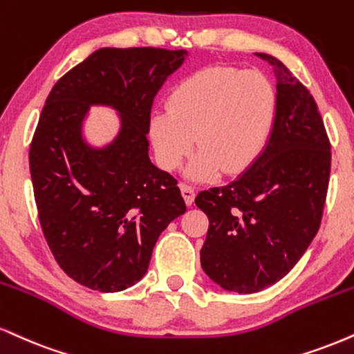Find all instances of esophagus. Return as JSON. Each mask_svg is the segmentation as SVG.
Masks as SVG:
<instances>
[{
  "label": "esophagus",
  "mask_w": 354,
  "mask_h": 354,
  "mask_svg": "<svg viewBox=\"0 0 354 354\" xmlns=\"http://www.w3.org/2000/svg\"><path fill=\"white\" fill-rule=\"evenodd\" d=\"M181 193H183V198H185L186 204H188V206H191V204L194 203L196 189L193 188V186H189V185H185V183H183V185H181Z\"/></svg>",
  "instance_id": "esophagus-1"
}]
</instances>
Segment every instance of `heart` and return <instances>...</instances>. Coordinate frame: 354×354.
Returning <instances> with one entry per match:
<instances>
[{
    "label": "heart",
    "mask_w": 354,
    "mask_h": 354,
    "mask_svg": "<svg viewBox=\"0 0 354 354\" xmlns=\"http://www.w3.org/2000/svg\"><path fill=\"white\" fill-rule=\"evenodd\" d=\"M277 118V92L252 71L206 67L180 80L168 109L150 115V138L165 169H176L199 147L186 174L207 180L221 169L241 173L259 160Z\"/></svg>",
    "instance_id": "1"
}]
</instances>
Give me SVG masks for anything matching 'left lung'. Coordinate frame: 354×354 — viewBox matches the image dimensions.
<instances>
[{
    "label": "left lung",
    "instance_id": "left-lung-1",
    "mask_svg": "<svg viewBox=\"0 0 354 354\" xmlns=\"http://www.w3.org/2000/svg\"><path fill=\"white\" fill-rule=\"evenodd\" d=\"M277 118L266 150L236 180L201 191L209 219L201 266L224 290L255 293L283 279L317 236L331 151L312 93L274 55Z\"/></svg>",
    "mask_w": 354,
    "mask_h": 354
}]
</instances>
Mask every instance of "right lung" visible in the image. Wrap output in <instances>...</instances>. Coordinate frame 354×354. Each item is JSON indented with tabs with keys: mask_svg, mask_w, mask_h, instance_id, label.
<instances>
[{
	"mask_svg": "<svg viewBox=\"0 0 354 354\" xmlns=\"http://www.w3.org/2000/svg\"><path fill=\"white\" fill-rule=\"evenodd\" d=\"M188 50L102 48L49 92L29 169L39 223L61 269L84 287L120 292L147 274L160 234L186 204L178 181L148 156L153 99ZM91 104L119 112L121 130L91 147L82 125Z\"/></svg>",
	"mask_w": 354,
	"mask_h": 354,
	"instance_id": "1",
	"label": "right lung"
}]
</instances>
